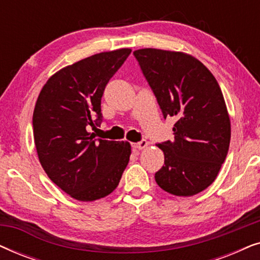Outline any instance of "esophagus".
Wrapping results in <instances>:
<instances>
[{
    "instance_id": "esophagus-1",
    "label": "esophagus",
    "mask_w": 260,
    "mask_h": 260,
    "mask_svg": "<svg viewBox=\"0 0 260 260\" xmlns=\"http://www.w3.org/2000/svg\"><path fill=\"white\" fill-rule=\"evenodd\" d=\"M148 147V142L147 141H141L138 143H133V148L137 149V150H142V149H145Z\"/></svg>"
}]
</instances>
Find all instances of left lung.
I'll return each instance as SVG.
<instances>
[{
    "label": "left lung",
    "mask_w": 260,
    "mask_h": 260,
    "mask_svg": "<svg viewBox=\"0 0 260 260\" xmlns=\"http://www.w3.org/2000/svg\"><path fill=\"white\" fill-rule=\"evenodd\" d=\"M134 54L165 118H176L175 141L156 144L165 154L156 183L176 197H193L214 182L229 152L231 120L222 92L193 55L157 48Z\"/></svg>",
    "instance_id": "8db88e82"
}]
</instances>
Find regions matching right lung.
Listing matches in <instances>:
<instances>
[{
  "mask_svg": "<svg viewBox=\"0 0 260 260\" xmlns=\"http://www.w3.org/2000/svg\"><path fill=\"white\" fill-rule=\"evenodd\" d=\"M130 53L102 52L63 67L49 77L35 103L39 161L49 179L78 201L111 194L129 163V142L94 140L87 129L95 117L102 119L103 92Z\"/></svg>",
  "mask_w": 260,
  "mask_h": 260,
  "instance_id": "1",
  "label": "right lung"
}]
</instances>
